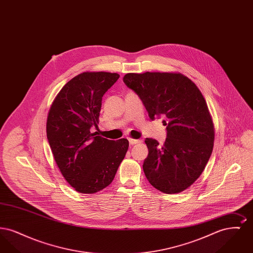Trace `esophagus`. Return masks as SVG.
Returning <instances> with one entry per match:
<instances>
[{"label":"esophagus","instance_id":"esophagus-1","mask_svg":"<svg viewBox=\"0 0 253 253\" xmlns=\"http://www.w3.org/2000/svg\"><path fill=\"white\" fill-rule=\"evenodd\" d=\"M128 140H129V143H130V145L138 144V143H140V142H141V140H140V139H133V138H129Z\"/></svg>","mask_w":253,"mask_h":253}]
</instances>
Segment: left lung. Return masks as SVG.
Returning <instances> with one entry per match:
<instances>
[{
	"instance_id": "1",
	"label": "left lung",
	"mask_w": 253,
	"mask_h": 253,
	"mask_svg": "<svg viewBox=\"0 0 253 253\" xmlns=\"http://www.w3.org/2000/svg\"><path fill=\"white\" fill-rule=\"evenodd\" d=\"M123 82L139 96L152 121L163 118L167 125L162 146L145 139L147 179L162 193L183 192L200 176L212 153L214 130L204 96L177 73H129Z\"/></svg>"
}]
</instances>
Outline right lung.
I'll return each mask as SVG.
<instances>
[{
    "instance_id": "1",
    "label": "right lung",
    "mask_w": 253,
    "mask_h": 253,
    "mask_svg": "<svg viewBox=\"0 0 253 253\" xmlns=\"http://www.w3.org/2000/svg\"><path fill=\"white\" fill-rule=\"evenodd\" d=\"M120 75L84 72L62 87L49 111L46 134L62 175L82 193L109 186L127 153L126 138L111 140L91 132L97 128L102 96Z\"/></svg>"
}]
</instances>
